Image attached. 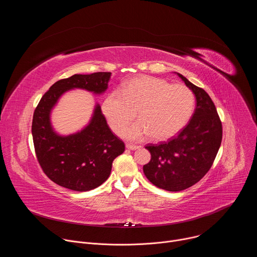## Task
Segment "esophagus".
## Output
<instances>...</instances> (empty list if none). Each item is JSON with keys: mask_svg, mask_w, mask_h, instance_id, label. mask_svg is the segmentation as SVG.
<instances>
[{"mask_svg": "<svg viewBox=\"0 0 257 257\" xmlns=\"http://www.w3.org/2000/svg\"><path fill=\"white\" fill-rule=\"evenodd\" d=\"M126 148H127L128 150L134 151V150H137V149H139L140 146H139V145H134V144H130V143H127V144H126Z\"/></svg>", "mask_w": 257, "mask_h": 257, "instance_id": "esophagus-1", "label": "esophagus"}]
</instances>
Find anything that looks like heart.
<instances>
[{"label":"heart","instance_id":"1","mask_svg":"<svg viewBox=\"0 0 257 257\" xmlns=\"http://www.w3.org/2000/svg\"><path fill=\"white\" fill-rule=\"evenodd\" d=\"M194 94L182 83L152 76H140L125 82L121 89L108 92L101 102V112L109 127L121 133L135 117L139 121L128 127L123 135L139 140L151 134L165 140L184 128L194 109Z\"/></svg>","mask_w":257,"mask_h":257}]
</instances>
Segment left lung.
Returning <instances> with one entry per match:
<instances>
[{"label": "left lung", "instance_id": "obj_1", "mask_svg": "<svg viewBox=\"0 0 257 257\" xmlns=\"http://www.w3.org/2000/svg\"><path fill=\"white\" fill-rule=\"evenodd\" d=\"M179 77L193 91L196 107L189 123L177 136L160 144H148L152 159L143 172L154 185L167 191L187 189L211 168L223 138V126L206 91Z\"/></svg>", "mask_w": 257, "mask_h": 257}]
</instances>
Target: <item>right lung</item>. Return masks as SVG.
Segmentation results:
<instances>
[{"label": "right lung", "mask_w": 257, "mask_h": 257, "mask_svg": "<svg viewBox=\"0 0 257 257\" xmlns=\"http://www.w3.org/2000/svg\"><path fill=\"white\" fill-rule=\"evenodd\" d=\"M109 77L111 72H95L61 79L34 109L31 132L36 159L48 178L62 187L79 192L98 187L111 174L113 161L125 151L124 142L107 126L99 104L90 123L80 132L60 136L51 126V109L65 91L82 88L102 93Z\"/></svg>", "instance_id": "right-lung-1"}]
</instances>
